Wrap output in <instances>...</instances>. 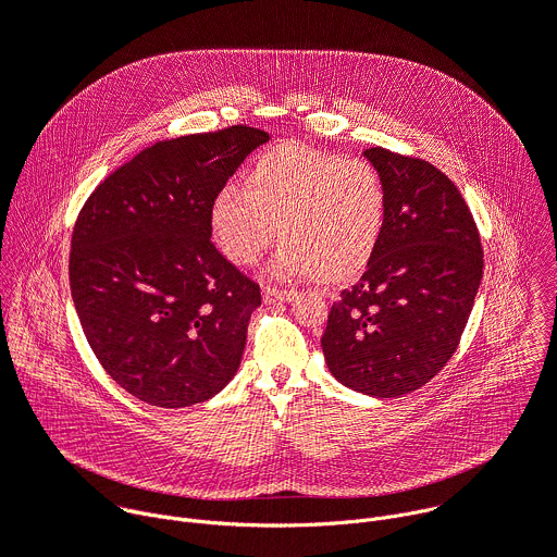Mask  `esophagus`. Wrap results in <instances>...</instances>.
I'll list each match as a JSON object with an SVG mask.
<instances>
[{"instance_id":"esophagus-1","label":"esophagus","mask_w":557,"mask_h":557,"mask_svg":"<svg viewBox=\"0 0 557 557\" xmlns=\"http://www.w3.org/2000/svg\"><path fill=\"white\" fill-rule=\"evenodd\" d=\"M295 290H286V288H271V286H267L264 288V293H262V297H264V301L267 304H273V301H290V299H295Z\"/></svg>"}]
</instances>
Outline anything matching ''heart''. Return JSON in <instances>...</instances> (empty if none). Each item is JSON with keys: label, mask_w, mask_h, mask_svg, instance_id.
<instances>
[{"label": "heart", "mask_w": 557, "mask_h": 557, "mask_svg": "<svg viewBox=\"0 0 557 557\" xmlns=\"http://www.w3.org/2000/svg\"><path fill=\"white\" fill-rule=\"evenodd\" d=\"M385 213V187L370 163L286 143L258 158L247 189L215 194L211 233L237 267L256 264L280 233L286 243L271 262L275 277L339 284L370 264Z\"/></svg>", "instance_id": "obj_1"}]
</instances>
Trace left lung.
Instances as JSON below:
<instances>
[{"instance_id": "obj_1", "label": "left lung", "mask_w": 557, "mask_h": 557, "mask_svg": "<svg viewBox=\"0 0 557 557\" xmlns=\"http://www.w3.org/2000/svg\"><path fill=\"white\" fill-rule=\"evenodd\" d=\"M387 213L361 280L329 312L322 350L346 387L376 399L425 385L456 352L483 280V247L456 185L421 158L383 147Z\"/></svg>"}]
</instances>
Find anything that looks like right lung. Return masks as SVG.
Here are the masks:
<instances>
[{
	"instance_id": "obj_1",
	"label": "right lung",
	"mask_w": 557,
	"mask_h": 557,
	"mask_svg": "<svg viewBox=\"0 0 557 557\" xmlns=\"http://www.w3.org/2000/svg\"><path fill=\"white\" fill-rule=\"evenodd\" d=\"M269 140L247 125L158 140L112 172L72 228L70 288L103 370L136 399L187 408L240 366L260 286L211 243V202Z\"/></svg>"
}]
</instances>
